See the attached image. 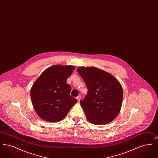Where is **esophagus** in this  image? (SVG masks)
<instances>
[{
    "label": "esophagus",
    "mask_w": 158,
    "mask_h": 158,
    "mask_svg": "<svg viewBox=\"0 0 158 158\" xmlns=\"http://www.w3.org/2000/svg\"><path fill=\"white\" fill-rule=\"evenodd\" d=\"M81 95H78L77 97H76V99H77V101L79 102V101L81 100Z\"/></svg>",
    "instance_id": "obj_1"
}]
</instances>
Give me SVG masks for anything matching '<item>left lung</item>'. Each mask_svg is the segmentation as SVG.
I'll list each match as a JSON object with an SVG mask.
<instances>
[{
  "label": "left lung",
  "instance_id": "obj_1",
  "mask_svg": "<svg viewBox=\"0 0 158 158\" xmlns=\"http://www.w3.org/2000/svg\"><path fill=\"white\" fill-rule=\"evenodd\" d=\"M77 71L88 88V94L80 101L87 120L96 125L114 120L122 105L120 83L111 74L95 67H81Z\"/></svg>",
  "mask_w": 158,
  "mask_h": 158
}]
</instances>
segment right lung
<instances>
[{
	"label": "right lung",
	"instance_id": "1",
	"mask_svg": "<svg viewBox=\"0 0 158 158\" xmlns=\"http://www.w3.org/2000/svg\"><path fill=\"white\" fill-rule=\"evenodd\" d=\"M73 66L54 65L47 68L31 89L32 105L43 120L56 123L63 120L77 99L70 96V86L66 83Z\"/></svg>",
	"mask_w": 158,
	"mask_h": 158
}]
</instances>
